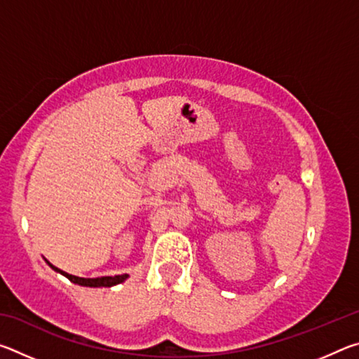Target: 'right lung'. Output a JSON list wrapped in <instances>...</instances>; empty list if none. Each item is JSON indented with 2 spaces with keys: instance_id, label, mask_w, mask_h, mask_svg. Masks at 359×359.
I'll return each mask as SVG.
<instances>
[{
  "instance_id": "obj_1",
  "label": "right lung",
  "mask_w": 359,
  "mask_h": 359,
  "mask_svg": "<svg viewBox=\"0 0 359 359\" xmlns=\"http://www.w3.org/2000/svg\"><path fill=\"white\" fill-rule=\"evenodd\" d=\"M46 263L52 267L53 271L55 272H60V274L65 276L66 278H69V280L72 283H77L81 285V287H90V288H101V287H114V285H118L121 282H125L126 278H128L130 276L128 274H123V276H107V277H96V278H83V277H77V276H72V274H68V272H65L62 269H58V267L53 266L52 263H48V261L46 259Z\"/></svg>"
}]
</instances>
